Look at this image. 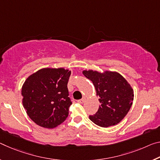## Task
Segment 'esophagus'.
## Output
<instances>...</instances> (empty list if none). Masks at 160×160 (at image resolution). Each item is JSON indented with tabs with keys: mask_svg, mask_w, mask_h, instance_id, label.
<instances>
[{
	"mask_svg": "<svg viewBox=\"0 0 160 160\" xmlns=\"http://www.w3.org/2000/svg\"><path fill=\"white\" fill-rule=\"evenodd\" d=\"M85 98H82V99H81V100H78V103H80V104H82V103H83V102H85Z\"/></svg>",
	"mask_w": 160,
	"mask_h": 160,
	"instance_id": "1",
	"label": "esophagus"
}]
</instances>
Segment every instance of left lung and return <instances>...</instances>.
I'll return each mask as SVG.
<instances>
[{
	"instance_id": "left-lung-1",
	"label": "left lung",
	"mask_w": 160,
	"mask_h": 160,
	"mask_svg": "<svg viewBox=\"0 0 160 160\" xmlns=\"http://www.w3.org/2000/svg\"><path fill=\"white\" fill-rule=\"evenodd\" d=\"M88 79L92 81L99 97L100 105L90 120L102 128L115 125L122 120L132 105L134 91L120 73L105 71L83 70Z\"/></svg>"
}]
</instances>
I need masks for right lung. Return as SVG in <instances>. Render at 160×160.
<instances>
[{"instance_id": "obj_1", "label": "right lung", "mask_w": 160, "mask_h": 160, "mask_svg": "<svg viewBox=\"0 0 160 160\" xmlns=\"http://www.w3.org/2000/svg\"><path fill=\"white\" fill-rule=\"evenodd\" d=\"M71 72L64 68H42L22 85V105L38 125L52 129L62 123L72 105L68 89Z\"/></svg>"}]
</instances>
